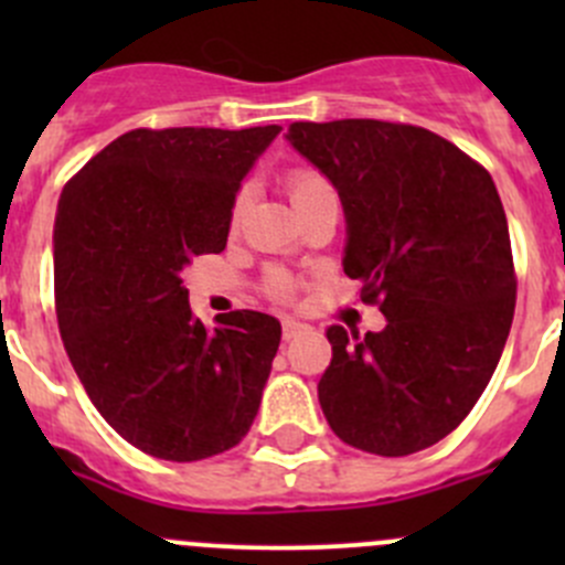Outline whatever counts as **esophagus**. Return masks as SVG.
<instances>
[{"mask_svg":"<svg viewBox=\"0 0 565 565\" xmlns=\"http://www.w3.org/2000/svg\"><path fill=\"white\" fill-rule=\"evenodd\" d=\"M309 328V324L306 322H300V319H295V317H284L281 319V330H284V339H295V335L298 333H303V330Z\"/></svg>","mask_w":565,"mask_h":565,"instance_id":"esophagus-1","label":"esophagus"}]
</instances>
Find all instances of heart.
Returning <instances> with one entry per match:
<instances>
[{
    "label": "heart",
    "instance_id": "heart-1",
    "mask_svg": "<svg viewBox=\"0 0 565 565\" xmlns=\"http://www.w3.org/2000/svg\"><path fill=\"white\" fill-rule=\"evenodd\" d=\"M284 185H287V193L289 199H292L295 207H303V204H309L311 199L322 196V193L333 191L328 182V177L322 172H317L315 167H295L289 169L287 177H284ZM243 218V196L235 199V204H232L230 210V226L235 230L237 224H241ZM267 289H270V295L276 300H292L295 298V289H298V284H295L292 276H287V273H273L270 281H267Z\"/></svg>",
    "mask_w": 565,
    "mask_h": 565
}]
</instances>
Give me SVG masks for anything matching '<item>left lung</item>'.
<instances>
[{"instance_id": "left-lung-1", "label": "left lung", "mask_w": 565, "mask_h": 565, "mask_svg": "<svg viewBox=\"0 0 565 565\" xmlns=\"http://www.w3.org/2000/svg\"><path fill=\"white\" fill-rule=\"evenodd\" d=\"M287 139L347 215L344 273L388 324H330L319 404L347 446L407 457L467 418L516 306L509 224L492 177L443 136L385 119L292 122Z\"/></svg>"}]
</instances>
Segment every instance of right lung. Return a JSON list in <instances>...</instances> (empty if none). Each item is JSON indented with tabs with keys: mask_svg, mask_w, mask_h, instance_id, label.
Segmentation results:
<instances>
[{
	"mask_svg": "<svg viewBox=\"0 0 565 565\" xmlns=\"http://www.w3.org/2000/svg\"><path fill=\"white\" fill-rule=\"evenodd\" d=\"M278 130L136 128L62 191L54 224L62 341L108 426L150 457H215L256 418L281 324L243 309L207 330L191 315L182 267L226 248L235 193Z\"/></svg>",
	"mask_w": 565,
	"mask_h": 565,
	"instance_id": "add662e5",
	"label": "right lung"
}]
</instances>
